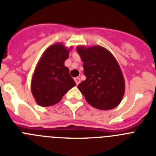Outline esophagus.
I'll list each match as a JSON object with an SVG mask.
<instances>
[{
  "mask_svg": "<svg viewBox=\"0 0 156 156\" xmlns=\"http://www.w3.org/2000/svg\"><path fill=\"white\" fill-rule=\"evenodd\" d=\"M74 81H75L76 84H77V85H78V84H79V83H80V82H81L80 78H78V77H77V78H74Z\"/></svg>",
  "mask_w": 156,
  "mask_h": 156,
  "instance_id": "obj_1",
  "label": "esophagus"
}]
</instances>
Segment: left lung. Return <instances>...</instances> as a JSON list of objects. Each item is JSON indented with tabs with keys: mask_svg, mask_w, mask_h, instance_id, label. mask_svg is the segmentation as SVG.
<instances>
[{
	"mask_svg": "<svg viewBox=\"0 0 156 156\" xmlns=\"http://www.w3.org/2000/svg\"><path fill=\"white\" fill-rule=\"evenodd\" d=\"M83 62L86 80L78 88L90 106L111 110L122 101L125 91L123 76L115 57L99 45L77 48Z\"/></svg>",
	"mask_w": 156,
	"mask_h": 156,
	"instance_id": "1",
	"label": "left lung"
}]
</instances>
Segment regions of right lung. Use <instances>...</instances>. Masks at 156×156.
I'll return each mask as SVG.
<instances>
[{
    "mask_svg": "<svg viewBox=\"0 0 156 156\" xmlns=\"http://www.w3.org/2000/svg\"><path fill=\"white\" fill-rule=\"evenodd\" d=\"M69 49L62 44L49 46L34 70L31 90L37 103L49 107L60 102L66 92L75 86L64 62L69 57Z\"/></svg>",
    "mask_w": 156,
    "mask_h": 156,
    "instance_id": "right-lung-1",
    "label": "right lung"
}]
</instances>
